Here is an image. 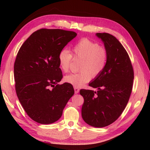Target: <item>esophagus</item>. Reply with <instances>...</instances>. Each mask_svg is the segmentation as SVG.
I'll use <instances>...</instances> for the list:
<instances>
[{
    "mask_svg": "<svg viewBox=\"0 0 150 150\" xmlns=\"http://www.w3.org/2000/svg\"><path fill=\"white\" fill-rule=\"evenodd\" d=\"M74 90H75V93H78L79 92V89L77 87H75L74 88Z\"/></svg>",
    "mask_w": 150,
    "mask_h": 150,
    "instance_id": "1",
    "label": "esophagus"
}]
</instances>
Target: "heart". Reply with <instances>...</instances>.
Returning <instances> with one entry per match:
<instances>
[{"label": "heart", "instance_id": "heart-1", "mask_svg": "<svg viewBox=\"0 0 150 150\" xmlns=\"http://www.w3.org/2000/svg\"><path fill=\"white\" fill-rule=\"evenodd\" d=\"M73 55L81 59L78 73H71L64 77V81L75 87H81L89 82L93 77H97L106 67L108 53L106 48L87 38L79 40L72 47ZM72 53L63 49L59 54L60 68L64 72L69 70L72 60Z\"/></svg>", "mask_w": 150, "mask_h": 150}]
</instances>
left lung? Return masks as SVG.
Wrapping results in <instances>:
<instances>
[{
    "label": "left lung",
    "mask_w": 150,
    "mask_h": 150,
    "mask_svg": "<svg viewBox=\"0 0 150 150\" xmlns=\"http://www.w3.org/2000/svg\"><path fill=\"white\" fill-rule=\"evenodd\" d=\"M96 36L108 51V60L103 71L89 83L97 91L81 90L84 100L81 113L86 123L103 128L115 122L125 109L134 73L128 53L115 37L107 33H97Z\"/></svg>",
    "instance_id": "left-lung-1"
}]
</instances>
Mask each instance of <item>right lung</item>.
I'll use <instances>...</instances> for the list:
<instances>
[{
    "instance_id": "1",
    "label": "right lung",
    "mask_w": 150,
    "mask_h": 150,
    "mask_svg": "<svg viewBox=\"0 0 150 150\" xmlns=\"http://www.w3.org/2000/svg\"><path fill=\"white\" fill-rule=\"evenodd\" d=\"M77 35L60 29H40L31 35L17 53L14 64L16 93L28 116L38 123L58 120L74 94L71 84H57L62 79L59 54Z\"/></svg>"
}]
</instances>
